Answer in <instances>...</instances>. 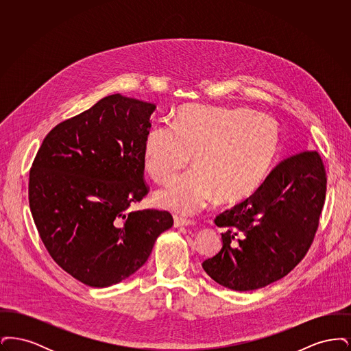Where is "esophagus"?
<instances>
[{
  "label": "esophagus",
  "instance_id": "esophagus-1",
  "mask_svg": "<svg viewBox=\"0 0 351 351\" xmlns=\"http://www.w3.org/2000/svg\"><path fill=\"white\" fill-rule=\"evenodd\" d=\"M193 222L191 221V219H185V218L178 217V216H175L173 217V225H175V228H184V226H189V225H192Z\"/></svg>",
  "mask_w": 351,
  "mask_h": 351
}]
</instances>
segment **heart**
Wrapping results in <instances>:
<instances>
[{"label":"heart","mask_w":351,"mask_h":351,"mask_svg":"<svg viewBox=\"0 0 351 351\" xmlns=\"http://www.w3.org/2000/svg\"><path fill=\"white\" fill-rule=\"evenodd\" d=\"M279 149V129L268 116L247 109L185 105L175 125L152 128L145 142L143 166L166 183L155 202L180 215H193L215 199L233 205L249 199L267 178Z\"/></svg>","instance_id":"1"}]
</instances>
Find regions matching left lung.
<instances>
[{"instance_id":"1","label":"left lung","mask_w":351,"mask_h":351,"mask_svg":"<svg viewBox=\"0 0 351 351\" xmlns=\"http://www.w3.org/2000/svg\"><path fill=\"white\" fill-rule=\"evenodd\" d=\"M326 171L316 150L283 159L249 199L218 215L222 249L202 262L205 272L234 291L274 283L296 267L317 232Z\"/></svg>"}]
</instances>
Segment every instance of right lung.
I'll return each instance as SVG.
<instances>
[{"mask_svg":"<svg viewBox=\"0 0 351 351\" xmlns=\"http://www.w3.org/2000/svg\"><path fill=\"white\" fill-rule=\"evenodd\" d=\"M150 102L119 93L56 125L29 176V204L51 258L89 287L119 283L142 267L173 225L166 210H133L149 193L143 151Z\"/></svg>","mask_w":351,"mask_h":351,"instance_id":"1","label":"right lung"}]
</instances>
